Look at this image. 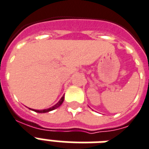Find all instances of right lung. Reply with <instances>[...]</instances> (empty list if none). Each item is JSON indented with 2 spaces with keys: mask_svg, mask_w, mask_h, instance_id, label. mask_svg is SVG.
<instances>
[{
  "mask_svg": "<svg viewBox=\"0 0 149 149\" xmlns=\"http://www.w3.org/2000/svg\"><path fill=\"white\" fill-rule=\"evenodd\" d=\"M63 100H64V95L62 97H61V99H60L59 101H58L56 104L55 105H53L52 107H51V108H47V109H43V110H35V109H31V108H30L31 110H33L35 112H38V113H45V112H49V111H51L52 110H55L56 108H57L60 107V105L62 104L63 102Z\"/></svg>",
  "mask_w": 149,
  "mask_h": 149,
  "instance_id": "1",
  "label": "right lung"
}]
</instances>
